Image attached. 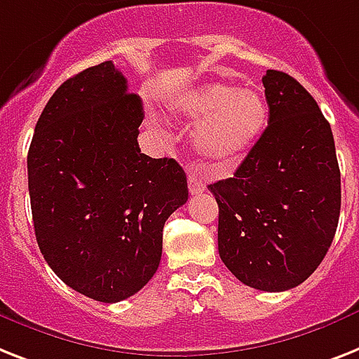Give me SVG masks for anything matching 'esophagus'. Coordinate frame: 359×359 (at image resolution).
I'll use <instances>...</instances> for the list:
<instances>
[{
    "label": "esophagus",
    "mask_w": 359,
    "mask_h": 359,
    "mask_svg": "<svg viewBox=\"0 0 359 359\" xmlns=\"http://www.w3.org/2000/svg\"><path fill=\"white\" fill-rule=\"evenodd\" d=\"M188 188L191 195H201L205 191V182L197 177V173H189L188 175Z\"/></svg>",
    "instance_id": "34e87169"
}]
</instances>
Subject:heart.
<instances>
[{"instance_id":"1","label":"heart","mask_w":359,"mask_h":359,"mask_svg":"<svg viewBox=\"0 0 359 359\" xmlns=\"http://www.w3.org/2000/svg\"><path fill=\"white\" fill-rule=\"evenodd\" d=\"M170 112L195 127L191 144L214 173H229L243 162L267 123V103L256 88L210 81L171 99Z\"/></svg>"}]
</instances>
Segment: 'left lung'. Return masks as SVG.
I'll list each match as a JSON object with an SVG mask.
<instances>
[{
  "label": "left lung",
  "instance_id": "1",
  "mask_svg": "<svg viewBox=\"0 0 359 359\" xmlns=\"http://www.w3.org/2000/svg\"><path fill=\"white\" fill-rule=\"evenodd\" d=\"M269 121L234 177L210 184L219 205L217 249L229 271L255 290L302 284L332 245L341 173L330 123L297 79L262 77Z\"/></svg>",
  "mask_w": 359,
  "mask_h": 359
}]
</instances>
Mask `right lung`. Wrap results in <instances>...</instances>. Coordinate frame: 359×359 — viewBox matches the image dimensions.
I'll return each instance as SVG.
<instances>
[{
	"label": "right lung",
	"mask_w": 359,
	"mask_h": 359,
	"mask_svg": "<svg viewBox=\"0 0 359 359\" xmlns=\"http://www.w3.org/2000/svg\"><path fill=\"white\" fill-rule=\"evenodd\" d=\"M142 121V99L107 60L58 86L29 147L38 247L64 284L99 302L151 280L165 221L188 201L184 170L140 151Z\"/></svg>",
	"instance_id": "right-lung-1"
}]
</instances>
